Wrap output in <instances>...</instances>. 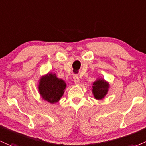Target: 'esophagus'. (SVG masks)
I'll list each match as a JSON object with an SVG mask.
<instances>
[{"instance_id":"1","label":"esophagus","mask_w":146,"mask_h":146,"mask_svg":"<svg viewBox=\"0 0 146 146\" xmlns=\"http://www.w3.org/2000/svg\"><path fill=\"white\" fill-rule=\"evenodd\" d=\"M73 81H74L75 84H76V85H78V84L80 83V79H79V77H78V76L75 75V76H73Z\"/></svg>"}]
</instances>
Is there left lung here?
<instances>
[{"label":"left lung","instance_id":"obj_1","mask_svg":"<svg viewBox=\"0 0 146 146\" xmlns=\"http://www.w3.org/2000/svg\"><path fill=\"white\" fill-rule=\"evenodd\" d=\"M109 88V83L104 79L96 80L94 82L92 86V93L96 99H102L107 94Z\"/></svg>","mask_w":146,"mask_h":146}]
</instances>
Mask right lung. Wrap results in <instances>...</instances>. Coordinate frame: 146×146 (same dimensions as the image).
Wrapping results in <instances>:
<instances>
[{
	"mask_svg": "<svg viewBox=\"0 0 146 146\" xmlns=\"http://www.w3.org/2000/svg\"><path fill=\"white\" fill-rule=\"evenodd\" d=\"M66 87L65 81L59 79L54 73H47L39 80L38 90L44 100L50 104H55L60 100Z\"/></svg>",
	"mask_w": 146,
	"mask_h": 146,
	"instance_id": "right-lung-1",
	"label": "right lung"
}]
</instances>
